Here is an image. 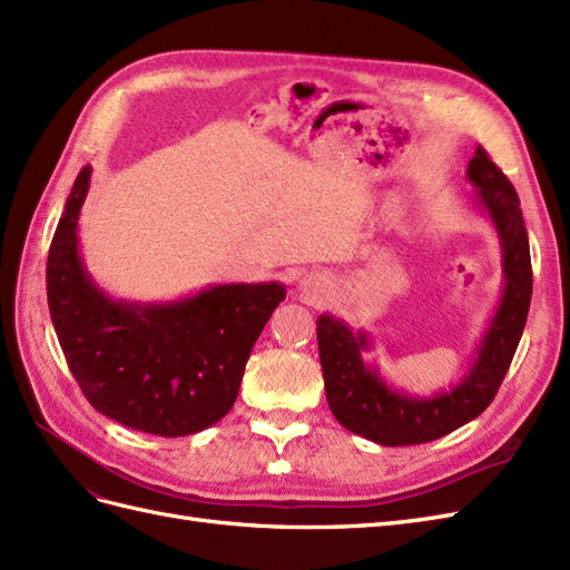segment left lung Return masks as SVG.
<instances>
[{
    "instance_id": "left-lung-1",
    "label": "left lung",
    "mask_w": 570,
    "mask_h": 570,
    "mask_svg": "<svg viewBox=\"0 0 570 570\" xmlns=\"http://www.w3.org/2000/svg\"><path fill=\"white\" fill-rule=\"evenodd\" d=\"M465 176L478 187V202L499 233L504 292L469 375L452 392L416 400L387 387L381 373L366 366L361 356L368 350L366 333H352L327 314L316 321L327 406L344 428L371 442L423 444L478 419L494 400L521 342L532 295V266L519 195L482 147L475 149Z\"/></svg>"
}]
</instances>
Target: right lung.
Wrapping results in <instances>:
<instances>
[{
	"instance_id": "1",
	"label": "right lung",
	"mask_w": 570,
	"mask_h": 570,
	"mask_svg": "<svg viewBox=\"0 0 570 570\" xmlns=\"http://www.w3.org/2000/svg\"><path fill=\"white\" fill-rule=\"evenodd\" d=\"M88 187L85 166L47 256V302L66 364L105 416L161 438L199 433L233 409L249 352L285 287L216 285L168 304L114 302L78 252Z\"/></svg>"
}]
</instances>
